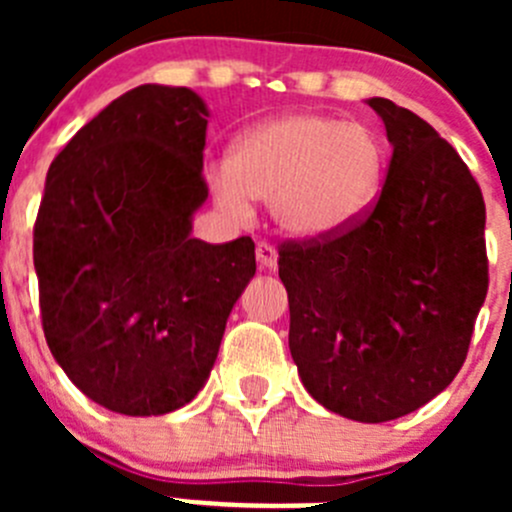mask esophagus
Returning a JSON list of instances; mask_svg holds the SVG:
<instances>
[{"instance_id": "34e87169", "label": "esophagus", "mask_w": 512, "mask_h": 512, "mask_svg": "<svg viewBox=\"0 0 512 512\" xmlns=\"http://www.w3.org/2000/svg\"><path fill=\"white\" fill-rule=\"evenodd\" d=\"M257 265L260 270H275L277 267V250L270 245V242H257Z\"/></svg>"}]
</instances>
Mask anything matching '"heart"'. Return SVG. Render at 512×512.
I'll return each instance as SVG.
<instances>
[{
  "label": "heart",
  "mask_w": 512,
  "mask_h": 512,
  "mask_svg": "<svg viewBox=\"0 0 512 512\" xmlns=\"http://www.w3.org/2000/svg\"><path fill=\"white\" fill-rule=\"evenodd\" d=\"M386 148L374 128L314 111H292L247 128L227 165L210 173L215 205L235 220L252 200L270 203L294 240H324L359 223L384 185Z\"/></svg>",
  "instance_id": "b5f03b06"
}]
</instances>
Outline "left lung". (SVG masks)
Listing matches in <instances>:
<instances>
[{
	"label": "left lung",
	"mask_w": 512,
	"mask_h": 512,
	"mask_svg": "<svg viewBox=\"0 0 512 512\" xmlns=\"http://www.w3.org/2000/svg\"><path fill=\"white\" fill-rule=\"evenodd\" d=\"M366 103L394 148L379 200L344 235L282 245L280 280L304 389L334 414L384 423L428 404L466 361L488 292L485 203L423 118Z\"/></svg>",
	"instance_id": "8db88e82"
}]
</instances>
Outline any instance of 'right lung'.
Segmentation results:
<instances>
[{
  "label": "right lung",
  "instance_id": "right-lung-1",
  "mask_svg": "<svg viewBox=\"0 0 512 512\" xmlns=\"http://www.w3.org/2000/svg\"><path fill=\"white\" fill-rule=\"evenodd\" d=\"M210 111L185 86L143 84L91 118L49 165L34 225L44 337L98 406L163 416L198 396L232 307L255 277V242L208 245Z\"/></svg>",
  "mask_w": 512,
  "mask_h": 512
}]
</instances>
